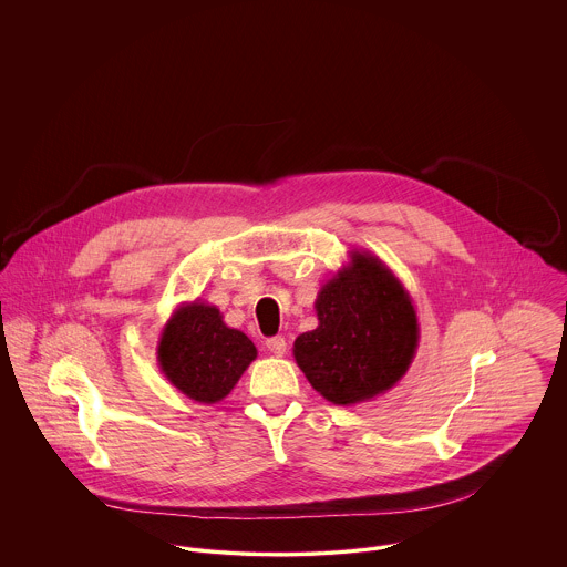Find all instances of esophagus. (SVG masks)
I'll list each match as a JSON object with an SVG mask.
<instances>
[{
	"label": "esophagus",
	"instance_id": "obj_1",
	"mask_svg": "<svg viewBox=\"0 0 567 567\" xmlns=\"http://www.w3.org/2000/svg\"><path fill=\"white\" fill-rule=\"evenodd\" d=\"M266 349H268L270 353H275V355H284L286 349H288V342H286L284 336H272V338L266 340Z\"/></svg>",
	"mask_w": 567,
	"mask_h": 567
}]
</instances>
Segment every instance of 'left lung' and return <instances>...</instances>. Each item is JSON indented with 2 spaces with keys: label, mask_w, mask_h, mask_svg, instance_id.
Listing matches in <instances>:
<instances>
[{
  "label": "left lung",
  "mask_w": 567,
  "mask_h": 567,
  "mask_svg": "<svg viewBox=\"0 0 567 567\" xmlns=\"http://www.w3.org/2000/svg\"><path fill=\"white\" fill-rule=\"evenodd\" d=\"M317 295L319 324L297 336L292 353L327 402L353 405L391 391L419 347L412 299L395 272L369 250H351Z\"/></svg>",
  "instance_id": "left-lung-1"
}]
</instances>
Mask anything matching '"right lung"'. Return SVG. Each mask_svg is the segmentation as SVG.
<instances>
[{"label": "right lung", "mask_w": 567, "mask_h": 567, "mask_svg": "<svg viewBox=\"0 0 567 567\" xmlns=\"http://www.w3.org/2000/svg\"><path fill=\"white\" fill-rule=\"evenodd\" d=\"M257 358L252 340L223 321L207 301L181 303L157 342V362L167 382L198 404L223 402Z\"/></svg>", "instance_id": "right-lung-1"}]
</instances>
